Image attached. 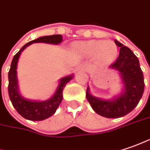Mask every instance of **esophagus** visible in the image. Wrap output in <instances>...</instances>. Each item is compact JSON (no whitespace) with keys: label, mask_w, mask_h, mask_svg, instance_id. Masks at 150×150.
I'll use <instances>...</instances> for the list:
<instances>
[{"label":"esophagus","mask_w":150,"mask_h":150,"mask_svg":"<svg viewBox=\"0 0 150 150\" xmlns=\"http://www.w3.org/2000/svg\"><path fill=\"white\" fill-rule=\"evenodd\" d=\"M88 65H86V64H81L78 67V70H80V71H88Z\"/></svg>","instance_id":"esophagus-1"}]
</instances>
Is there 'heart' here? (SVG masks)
Instances as JSON below:
<instances>
[{
	"label": "heart",
	"instance_id": "obj_1",
	"mask_svg": "<svg viewBox=\"0 0 150 150\" xmlns=\"http://www.w3.org/2000/svg\"><path fill=\"white\" fill-rule=\"evenodd\" d=\"M79 53L86 57H93L102 62H109L116 57L117 47L112 41L90 40L79 42L75 46Z\"/></svg>",
	"mask_w": 150,
	"mask_h": 150
}]
</instances>
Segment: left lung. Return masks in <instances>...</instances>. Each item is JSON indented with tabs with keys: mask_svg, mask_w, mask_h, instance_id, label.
Listing matches in <instances>:
<instances>
[{
	"mask_svg": "<svg viewBox=\"0 0 150 150\" xmlns=\"http://www.w3.org/2000/svg\"><path fill=\"white\" fill-rule=\"evenodd\" d=\"M114 42L120 47V52L109 69L117 71L120 75L122 92L112 98L103 99L92 95L88 86L86 91L87 100L93 111L107 118H119L130 113L139 103L144 88L143 72L138 58L130 48L117 40Z\"/></svg>",
	"mask_w": 150,
	"mask_h": 150,
	"instance_id": "obj_1",
	"label": "left lung"
}]
</instances>
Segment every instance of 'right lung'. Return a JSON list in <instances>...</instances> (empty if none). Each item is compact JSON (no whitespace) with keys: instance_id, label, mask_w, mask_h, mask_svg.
<instances>
[{"instance_id":"add662e5","label":"right lung","mask_w":150,"mask_h":150,"mask_svg":"<svg viewBox=\"0 0 150 150\" xmlns=\"http://www.w3.org/2000/svg\"><path fill=\"white\" fill-rule=\"evenodd\" d=\"M63 39L61 34H55L50 36H43L37 38L35 40L30 41L28 43L23 46L12 60L11 69L8 73L9 85H8V93L13 107L18 112L19 115L27 120L30 121H42L50 117L53 115L58 108L59 105L62 101V91L65 88L66 84L73 79L74 75H67L59 79V83L54 94L50 98L44 101L31 100L25 98L21 95L19 92V83L17 78V66L21 52L27 47L35 42H44L48 44L58 45L61 43Z\"/></svg>"}]
</instances>
